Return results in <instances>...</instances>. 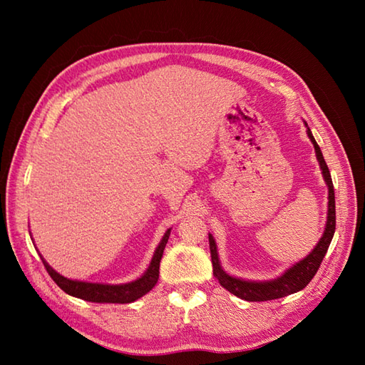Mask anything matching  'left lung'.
I'll use <instances>...</instances> for the list:
<instances>
[{"label":"left lung","mask_w":365,"mask_h":365,"mask_svg":"<svg viewBox=\"0 0 365 365\" xmlns=\"http://www.w3.org/2000/svg\"><path fill=\"white\" fill-rule=\"evenodd\" d=\"M306 123V122H304ZM307 127V123H306ZM307 136L311 139L314 147H315V155L317 160L320 163V169L324 182L328 185V218H327V226H324L323 237L320 242L317 243L314 251L294 263L293 267L285 271L282 276L276 279H271V281H245V279H238L227 274L226 271L222 269L218 251H216V243L212 234H208V243H210V254H212V263H213V274L218 279V282L224 287V289L229 290L232 294L242 298L245 301H269V299H277L284 298L287 294L297 293L304 289V287L312 281L317 271H319L322 260L327 254L328 247L331 245V240L334 237L336 232V199H334V185L331 180V174L327 161L323 158V153L320 150L319 144H317L315 138L312 136L311 128L307 127Z\"/></svg>","instance_id":"obj_1"}]
</instances>
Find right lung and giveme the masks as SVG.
Returning a JSON list of instances; mask_svg holds the SVG:
<instances>
[{
	"label": "right lung",
	"mask_w": 365,
	"mask_h": 365,
	"mask_svg": "<svg viewBox=\"0 0 365 365\" xmlns=\"http://www.w3.org/2000/svg\"><path fill=\"white\" fill-rule=\"evenodd\" d=\"M169 235H170V229H168L166 234L163 235L158 247L155 250L150 265L145 269V273L139 279H136V281L127 282V284L111 285V284L72 281V279H67L64 276H61L59 273H56V271H54L48 263L42 259V255L41 259L43 262L46 271H48V274L51 276L53 281L58 284L59 289H63L66 293L72 294V297H76L84 301H92V302H118V304H127V302H133L138 298L144 297L145 293H149L153 287L157 285L158 276H160V260L163 257V251H165Z\"/></svg>",
	"instance_id": "obj_1"
}]
</instances>
